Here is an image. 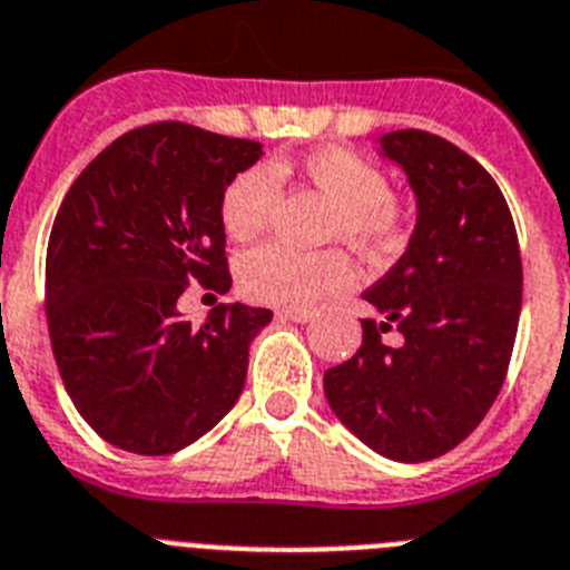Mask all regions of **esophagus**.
<instances>
[{
    "label": "esophagus",
    "instance_id": "34e87169",
    "mask_svg": "<svg viewBox=\"0 0 570 570\" xmlns=\"http://www.w3.org/2000/svg\"><path fill=\"white\" fill-rule=\"evenodd\" d=\"M277 318H286V322H309L313 318V309H304V307H284V309H277Z\"/></svg>",
    "mask_w": 570,
    "mask_h": 570
}]
</instances>
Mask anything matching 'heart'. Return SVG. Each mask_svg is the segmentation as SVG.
Returning a JSON list of instances; mask_svg holds the SVG:
<instances>
[{"instance_id": "1", "label": "heart", "mask_w": 570, "mask_h": 570, "mask_svg": "<svg viewBox=\"0 0 570 570\" xmlns=\"http://www.w3.org/2000/svg\"><path fill=\"white\" fill-rule=\"evenodd\" d=\"M304 176L333 203L327 237H344L367 252H389L405 234L403 196L389 190V179L374 161L344 147H322L304 159ZM281 199V170L257 161L234 176L219 199V219L228 237L248 240L266 228ZM356 281L353 261L342 248L298 252L284 243H263L237 261V284L248 301L275 307H309L342 293Z\"/></svg>"}]
</instances>
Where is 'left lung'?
Returning a JSON list of instances; mask_svg holds the SVG:
<instances>
[{
    "mask_svg": "<svg viewBox=\"0 0 570 570\" xmlns=\"http://www.w3.org/2000/svg\"><path fill=\"white\" fill-rule=\"evenodd\" d=\"M417 196L405 255L365 293L362 347L324 374V394L365 446L391 461L446 455L504 385L521 313V255L495 179L425 130L380 138ZM394 328L397 342L384 333Z\"/></svg>",
    "mask_w": 570,
    "mask_h": 570,
    "instance_id": "1",
    "label": "left lung"
}]
</instances>
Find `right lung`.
<instances>
[{
	"mask_svg": "<svg viewBox=\"0 0 570 570\" xmlns=\"http://www.w3.org/2000/svg\"><path fill=\"white\" fill-rule=\"evenodd\" d=\"M261 145L181 121L115 138L66 194L46 252L57 371L80 417L136 455H170L226 417L248 344L272 309L217 304L203 324L176 301L228 293L219 199Z\"/></svg>",
	"mask_w": 570,
	"mask_h": 570,
	"instance_id": "add662e5",
	"label": "right lung"
}]
</instances>
